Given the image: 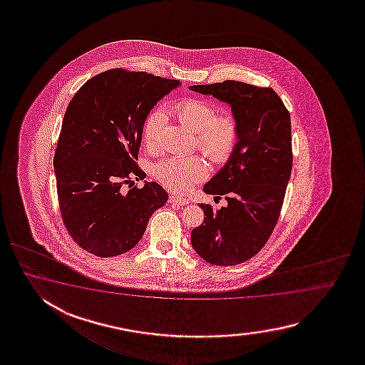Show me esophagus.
Returning <instances> with one entry per match:
<instances>
[{"mask_svg":"<svg viewBox=\"0 0 365 365\" xmlns=\"http://www.w3.org/2000/svg\"><path fill=\"white\" fill-rule=\"evenodd\" d=\"M170 201H171L172 203H175V205H179V206H186V205L190 203L189 200L181 198V197H178V195H170Z\"/></svg>","mask_w":365,"mask_h":365,"instance_id":"esophagus-1","label":"esophagus"}]
</instances>
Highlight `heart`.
<instances>
[{
    "mask_svg": "<svg viewBox=\"0 0 365 365\" xmlns=\"http://www.w3.org/2000/svg\"><path fill=\"white\" fill-rule=\"evenodd\" d=\"M173 116L190 132L195 133L197 146L214 163H225L232 154L239 137L237 121L230 112L215 115L209 101L185 98L171 107ZM164 116L160 110L148 113L143 124V140L148 148H155ZM156 179L178 193H186L190 187L207 176V167L201 158H168L156 164Z\"/></svg>",
    "mask_w": 365,
    "mask_h": 365,
    "instance_id": "heart-1",
    "label": "heart"
}]
</instances>
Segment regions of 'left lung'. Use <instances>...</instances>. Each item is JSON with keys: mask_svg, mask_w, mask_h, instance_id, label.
Masks as SVG:
<instances>
[{"mask_svg": "<svg viewBox=\"0 0 365 365\" xmlns=\"http://www.w3.org/2000/svg\"><path fill=\"white\" fill-rule=\"evenodd\" d=\"M189 88L228 104L239 126L232 154L203 186L225 195L227 206L200 203L206 217L192 231V247L209 264H242L264 248L279 217L292 170L289 113L272 88L239 81Z\"/></svg>", "mask_w": 365, "mask_h": 365, "instance_id": "left-lung-1", "label": "left lung"}]
</instances>
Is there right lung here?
Returning <instances> with one entry per match:
<instances>
[{"instance_id": "obj_1", "label": "right lung", "mask_w": 365, "mask_h": 365, "mask_svg": "<svg viewBox=\"0 0 365 365\" xmlns=\"http://www.w3.org/2000/svg\"><path fill=\"white\" fill-rule=\"evenodd\" d=\"M181 85L148 73L107 70L88 79L62 120L53 170L62 220L88 253L115 257L134 248L168 193L154 181L121 193L146 173L138 159L145 120Z\"/></svg>"}]
</instances>
